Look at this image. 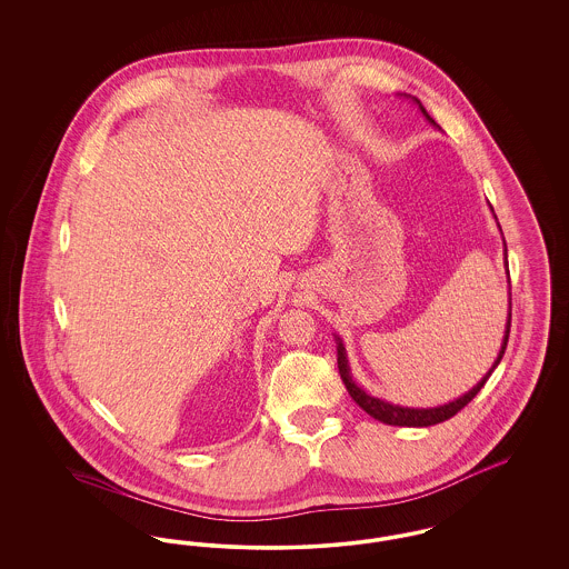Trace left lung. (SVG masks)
Masks as SVG:
<instances>
[{
    "mask_svg": "<svg viewBox=\"0 0 569 569\" xmlns=\"http://www.w3.org/2000/svg\"><path fill=\"white\" fill-rule=\"evenodd\" d=\"M406 98H409V100L418 107V110L422 112V117H425L431 126L439 128V126L435 123L433 117L427 112V109L422 107V102H420L418 98L407 96V93ZM439 130H441V128H439ZM490 211H492V207H490ZM492 217L497 219L495 213H492ZM497 228L501 230L499 221H497ZM501 237H503V234H501ZM503 267H506L508 283H510V271H508V247H506V241H503ZM510 322H512V292L508 290V320H506V330H503L501 350L497 353L495 362L490 365V369L485 373V378L480 379L473 388H469L465 395H460V397H457L455 401H448V403H443V406H395V403H390V401H386V399H379L376 395H369V392H367L362 386H358V383H356V379L352 378V369H350V360H348V352H346L343 339L335 332L332 337H335V343H337V365H339V373H341V379H343V383H346V388H348V392H350V397H352L353 401H356L358 406L362 407L371 418L379 420V422L390 425V427H416V429H420V427H433V425H439V422H443V420L452 418L455 413H459L460 409L467 406V403H469V401H471V399L482 390V386L487 383V379L490 378V373L497 369V365L501 362V358H503V353H506L508 337H510Z\"/></svg>",
    "mask_w": 569,
    "mask_h": 569,
    "instance_id": "8db88e82",
    "label": "left lung"
}]
</instances>
